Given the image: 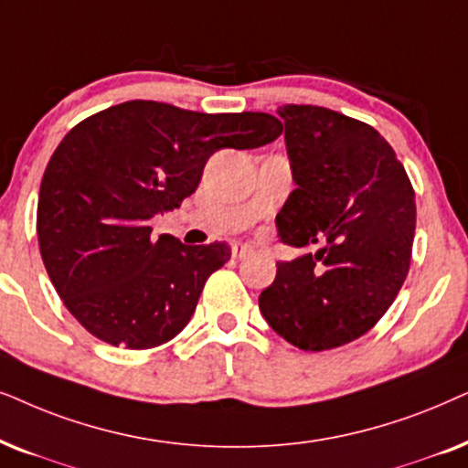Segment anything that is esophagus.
I'll return each instance as SVG.
<instances>
[{"label": "esophagus", "mask_w": 468, "mask_h": 468, "mask_svg": "<svg viewBox=\"0 0 468 468\" xmlns=\"http://www.w3.org/2000/svg\"><path fill=\"white\" fill-rule=\"evenodd\" d=\"M230 252H233L235 259H246L252 254V248L248 244H233L230 246Z\"/></svg>", "instance_id": "obj_1"}]
</instances>
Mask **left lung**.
<instances>
[{
	"label": "left lung",
	"instance_id": "8db88e82",
	"mask_svg": "<svg viewBox=\"0 0 468 468\" xmlns=\"http://www.w3.org/2000/svg\"><path fill=\"white\" fill-rule=\"evenodd\" d=\"M291 192L276 216L284 244H327L280 261L259 308L302 351L357 340L388 313L409 273L415 192L394 149L368 123L313 104H284Z\"/></svg>",
	"mask_w": 468,
	"mask_h": 468
}]
</instances>
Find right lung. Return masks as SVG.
I'll use <instances>...</instances> for the list:
<instances>
[{
    "mask_svg": "<svg viewBox=\"0 0 468 468\" xmlns=\"http://www.w3.org/2000/svg\"><path fill=\"white\" fill-rule=\"evenodd\" d=\"M280 134L267 113L209 115L154 100L77 123L48 160L36 220L48 278L74 319L133 351L176 338L230 248L154 239L149 220L197 190L218 149H254Z\"/></svg>",
    "mask_w": 468,
    "mask_h": 468,
    "instance_id": "obj_1",
    "label": "right lung"
}]
</instances>
